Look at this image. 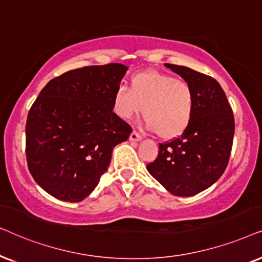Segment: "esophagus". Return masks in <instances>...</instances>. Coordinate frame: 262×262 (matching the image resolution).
Here are the masks:
<instances>
[{"label":"esophagus","instance_id":"34e87169","mask_svg":"<svg viewBox=\"0 0 262 262\" xmlns=\"http://www.w3.org/2000/svg\"><path fill=\"white\" fill-rule=\"evenodd\" d=\"M129 139H130V141H139V140H141L142 137L138 133V132L133 130V132H132V134H130V137H129Z\"/></svg>","mask_w":262,"mask_h":262}]
</instances>
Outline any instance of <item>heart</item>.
I'll return each instance as SVG.
<instances>
[{"label": "heart", "instance_id": "1", "mask_svg": "<svg viewBox=\"0 0 262 262\" xmlns=\"http://www.w3.org/2000/svg\"><path fill=\"white\" fill-rule=\"evenodd\" d=\"M195 96L189 83L159 72L138 73L129 79V89L117 86L113 110L121 120L144 115L146 127L163 139H173L190 124Z\"/></svg>", "mask_w": 262, "mask_h": 262}]
</instances>
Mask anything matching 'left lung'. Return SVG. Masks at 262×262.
Wrapping results in <instances>:
<instances>
[{"label":"left lung","mask_w":262,"mask_h":262,"mask_svg":"<svg viewBox=\"0 0 262 262\" xmlns=\"http://www.w3.org/2000/svg\"><path fill=\"white\" fill-rule=\"evenodd\" d=\"M193 89L195 109L190 124L172 140L159 144L147 170L177 196H191L211 187L228 166L235 120L217 80L184 66L165 63Z\"/></svg>","instance_id":"1"}]
</instances>
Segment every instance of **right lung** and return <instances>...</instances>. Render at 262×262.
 <instances>
[{"instance_id": "obj_1", "label": "right lung", "mask_w": 262, "mask_h": 262, "mask_svg": "<svg viewBox=\"0 0 262 262\" xmlns=\"http://www.w3.org/2000/svg\"><path fill=\"white\" fill-rule=\"evenodd\" d=\"M127 67L121 63L73 69L50 80L26 121L31 175L62 201L79 202L107 170L113 149L132 127L113 113V95Z\"/></svg>"}]
</instances>
